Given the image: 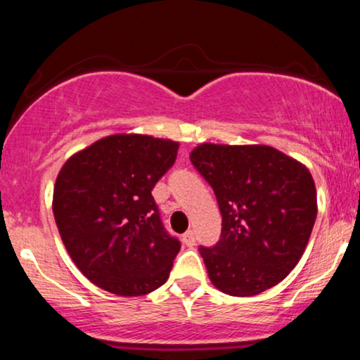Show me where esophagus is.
<instances>
[{"mask_svg": "<svg viewBox=\"0 0 360 360\" xmlns=\"http://www.w3.org/2000/svg\"><path fill=\"white\" fill-rule=\"evenodd\" d=\"M183 242H184L188 247H193V245H194V242H196V237H194L193 230H188V232H186V233L183 235Z\"/></svg>", "mask_w": 360, "mask_h": 360, "instance_id": "obj_1", "label": "esophagus"}]
</instances>
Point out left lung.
<instances>
[{
  "label": "left lung",
  "mask_w": 360,
  "mask_h": 360,
  "mask_svg": "<svg viewBox=\"0 0 360 360\" xmlns=\"http://www.w3.org/2000/svg\"><path fill=\"white\" fill-rule=\"evenodd\" d=\"M189 159L221 213L220 240L200 247L213 286L230 296L276 286L300 262L315 225L308 167L269 146L201 143Z\"/></svg>",
  "instance_id": "8db88e82"
}]
</instances>
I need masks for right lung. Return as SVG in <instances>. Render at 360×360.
<instances>
[{
    "label": "right lung",
    "mask_w": 360,
    "mask_h": 360,
    "mask_svg": "<svg viewBox=\"0 0 360 360\" xmlns=\"http://www.w3.org/2000/svg\"><path fill=\"white\" fill-rule=\"evenodd\" d=\"M179 142L140 134L96 140L69 157L53 186V218L91 283L118 296L162 286L181 243L160 221L152 189L176 162Z\"/></svg>",
    "instance_id": "add662e5"
}]
</instances>
